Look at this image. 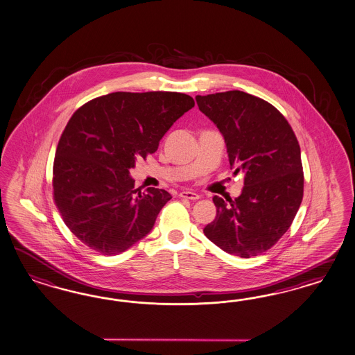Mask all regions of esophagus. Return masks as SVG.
<instances>
[{
    "mask_svg": "<svg viewBox=\"0 0 355 355\" xmlns=\"http://www.w3.org/2000/svg\"><path fill=\"white\" fill-rule=\"evenodd\" d=\"M180 198L189 199V200H198L200 198V195L193 193V191H182V193H180Z\"/></svg>",
    "mask_w": 355,
    "mask_h": 355,
    "instance_id": "34e87169",
    "label": "esophagus"
}]
</instances>
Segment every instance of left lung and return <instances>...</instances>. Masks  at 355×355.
<instances>
[{"label": "left lung", "instance_id": "left-lung-1", "mask_svg": "<svg viewBox=\"0 0 355 355\" xmlns=\"http://www.w3.org/2000/svg\"><path fill=\"white\" fill-rule=\"evenodd\" d=\"M226 143L230 168L245 173L242 193L214 196L216 218L205 236L227 254L251 258L277 243L303 198L301 148L289 122L272 104L242 91L195 97Z\"/></svg>", "mask_w": 355, "mask_h": 355}]
</instances>
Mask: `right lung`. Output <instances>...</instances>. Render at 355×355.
Instances as JSON below:
<instances>
[{
  "label": "right lung",
  "mask_w": 355,
  "mask_h": 355,
  "mask_svg": "<svg viewBox=\"0 0 355 355\" xmlns=\"http://www.w3.org/2000/svg\"><path fill=\"white\" fill-rule=\"evenodd\" d=\"M180 92H113L79 107L60 138L53 198L66 226L86 246L117 255L147 236L172 195L134 189L129 169L146 159L193 107Z\"/></svg>",
  "instance_id": "obj_1"
}]
</instances>
